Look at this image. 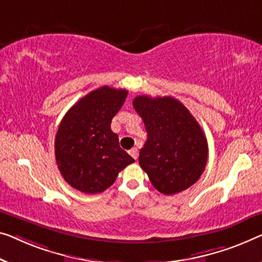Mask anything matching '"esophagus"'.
Wrapping results in <instances>:
<instances>
[{
    "mask_svg": "<svg viewBox=\"0 0 262 262\" xmlns=\"http://www.w3.org/2000/svg\"><path fill=\"white\" fill-rule=\"evenodd\" d=\"M129 154L132 155V158H133V159L138 160L139 151H138V149H136V148H133V149H130V150H129Z\"/></svg>",
    "mask_w": 262,
    "mask_h": 262,
    "instance_id": "esophagus-1",
    "label": "esophagus"
}]
</instances>
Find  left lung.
I'll use <instances>...</instances> for the list:
<instances>
[{
	"instance_id": "1",
	"label": "left lung",
	"mask_w": 262,
	"mask_h": 262,
	"mask_svg": "<svg viewBox=\"0 0 262 262\" xmlns=\"http://www.w3.org/2000/svg\"><path fill=\"white\" fill-rule=\"evenodd\" d=\"M147 130L139 163L156 189L173 195L189 188L204 173L208 144L200 124L171 96H136L133 101Z\"/></svg>"
}]
</instances>
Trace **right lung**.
Wrapping results in <instances>:
<instances>
[{"mask_svg":"<svg viewBox=\"0 0 262 262\" xmlns=\"http://www.w3.org/2000/svg\"><path fill=\"white\" fill-rule=\"evenodd\" d=\"M128 92L108 85L82 97L63 116L55 138L58 170L73 188L85 194L102 193L124 167L135 161L111 129Z\"/></svg>","mask_w":262,"mask_h":262,"instance_id":"obj_1","label":"right lung"}]
</instances>
